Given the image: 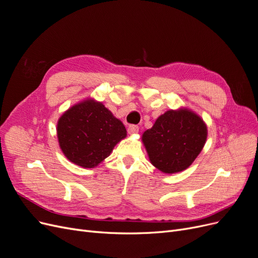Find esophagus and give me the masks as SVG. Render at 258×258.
Listing matches in <instances>:
<instances>
[{
    "label": "esophagus",
    "mask_w": 258,
    "mask_h": 258,
    "mask_svg": "<svg viewBox=\"0 0 258 258\" xmlns=\"http://www.w3.org/2000/svg\"><path fill=\"white\" fill-rule=\"evenodd\" d=\"M139 132V127L136 126V124H131L128 128V134L129 135H137Z\"/></svg>",
    "instance_id": "34e87169"
}]
</instances>
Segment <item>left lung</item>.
<instances>
[{"label":"left lung","mask_w":258,"mask_h":258,"mask_svg":"<svg viewBox=\"0 0 258 258\" xmlns=\"http://www.w3.org/2000/svg\"><path fill=\"white\" fill-rule=\"evenodd\" d=\"M208 137L207 124L187 107L169 110L142 135L152 165L163 173L184 171L197 158Z\"/></svg>","instance_id":"1"}]
</instances>
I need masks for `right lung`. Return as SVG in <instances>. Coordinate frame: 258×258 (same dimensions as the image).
I'll use <instances>...</instances> for the list:
<instances>
[{
  "mask_svg": "<svg viewBox=\"0 0 258 258\" xmlns=\"http://www.w3.org/2000/svg\"><path fill=\"white\" fill-rule=\"evenodd\" d=\"M59 146L76 166L97 167L127 137L123 123L102 102L87 98L74 104L57 122Z\"/></svg>",
  "mask_w": 258,
  "mask_h": 258,
  "instance_id": "right-lung-1",
  "label": "right lung"
}]
</instances>
